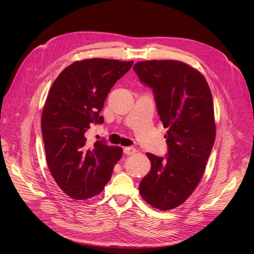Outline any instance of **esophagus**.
<instances>
[{
  "label": "esophagus",
  "mask_w": 254,
  "mask_h": 254,
  "mask_svg": "<svg viewBox=\"0 0 254 254\" xmlns=\"http://www.w3.org/2000/svg\"><path fill=\"white\" fill-rule=\"evenodd\" d=\"M124 152L127 154V155H131V154H135L136 152V148L135 147H125L124 148Z\"/></svg>",
  "instance_id": "esophagus-1"
}]
</instances>
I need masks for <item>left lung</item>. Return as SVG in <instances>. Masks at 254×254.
<instances>
[{
	"label": "left lung",
	"instance_id": "left-lung-1",
	"mask_svg": "<svg viewBox=\"0 0 254 254\" xmlns=\"http://www.w3.org/2000/svg\"><path fill=\"white\" fill-rule=\"evenodd\" d=\"M132 69L152 88L159 118L168 128L167 156L146 153L151 170L140 182V194L152 207L171 210L195 190L214 144L211 90L205 77L182 62L144 61Z\"/></svg>",
	"mask_w": 254,
	"mask_h": 254
}]
</instances>
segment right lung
<instances>
[{
	"label": "right lung",
	"mask_w": 254,
	"mask_h": 254,
	"mask_svg": "<svg viewBox=\"0 0 254 254\" xmlns=\"http://www.w3.org/2000/svg\"><path fill=\"white\" fill-rule=\"evenodd\" d=\"M134 64L117 60L77 61L58 76L41 117L46 162L61 190L74 199L99 194L109 182L123 148L105 141L87 143L91 125L100 115L109 91Z\"/></svg>",
	"instance_id": "right-lung-1"
}]
</instances>
